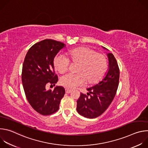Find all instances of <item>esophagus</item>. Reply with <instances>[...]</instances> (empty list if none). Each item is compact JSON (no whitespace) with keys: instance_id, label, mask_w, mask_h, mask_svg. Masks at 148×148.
Here are the masks:
<instances>
[{"instance_id":"obj_1","label":"esophagus","mask_w":148,"mask_h":148,"mask_svg":"<svg viewBox=\"0 0 148 148\" xmlns=\"http://www.w3.org/2000/svg\"><path fill=\"white\" fill-rule=\"evenodd\" d=\"M65 90H66V92L67 94H69V93H70V92H71V90L67 89V88H66Z\"/></svg>"}]
</instances>
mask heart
Here are the masks:
<instances>
[{"mask_svg": "<svg viewBox=\"0 0 148 148\" xmlns=\"http://www.w3.org/2000/svg\"><path fill=\"white\" fill-rule=\"evenodd\" d=\"M70 62L78 64L75 74H69L62 76L60 80L61 86L69 89L81 86L86 81L89 84L98 82L106 73L108 67L107 57L87 47L73 49L67 53V57L57 55L53 60L55 70L64 74L69 70Z\"/></svg>", "mask_w": 148, "mask_h": 148, "instance_id": "heart-1", "label": "heart"}]
</instances>
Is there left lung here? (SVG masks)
<instances>
[{"instance_id":"left-lung-1","label":"left lung","mask_w":148,"mask_h":148,"mask_svg":"<svg viewBox=\"0 0 148 148\" xmlns=\"http://www.w3.org/2000/svg\"><path fill=\"white\" fill-rule=\"evenodd\" d=\"M107 56L109 69L106 76L97 85L87 89V95L81 93L77 100V111L84 117L95 118L100 116L108 108L116 93L119 69L113 54L109 53Z\"/></svg>"}]
</instances>
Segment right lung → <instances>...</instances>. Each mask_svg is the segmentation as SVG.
<instances>
[{
  "mask_svg": "<svg viewBox=\"0 0 148 148\" xmlns=\"http://www.w3.org/2000/svg\"><path fill=\"white\" fill-rule=\"evenodd\" d=\"M65 47L61 42L45 39L28 50L23 64L22 80L26 98L32 107L43 115L57 112L65 90L57 86L47 90L46 85L55 86L58 77L54 73L53 60L58 51Z\"/></svg>",
  "mask_w": 148,
  "mask_h": 148,
  "instance_id": "obj_1",
  "label": "right lung"
}]
</instances>
